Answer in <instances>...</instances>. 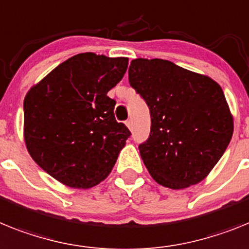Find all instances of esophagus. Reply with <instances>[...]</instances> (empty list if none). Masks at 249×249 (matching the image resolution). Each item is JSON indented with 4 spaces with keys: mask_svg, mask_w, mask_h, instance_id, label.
Wrapping results in <instances>:
<instances>
[{
    "mask_svg": "<svg viewBox=\"0 0 249 249\" xmlns=\"http://www.w3.org/2000/svg\"><path fill=\"white\" fill-rule=\"evenodd\" d=\"M125 124H126V126L129 127V129H131V126H133V122H131L130 119H129V120H126V122H125Z\"/></svg>",
    "mask_w": 249,
    "mask_h": 249,
    "instance_id": "obj_1",
    "label": "esophagus"
}]
</instances>
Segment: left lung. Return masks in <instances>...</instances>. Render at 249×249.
<instances>
[{"label":"left lung","mask_w":249,"mask_h":249,"mask_svg":"<svg viewBox=\"0 0 249 249\" xmlns=\"http://www.w3.org/2000/svg\"><path fill=\"white\" fill-rule=\"evenodd\" d=\"M129 83L150 110V134L139 145L150 176L170 189L203 180L232 139L233 118L222 88L161 59L133 60Z\"/></svg>","instance_id":"obj_1"}]
</instances>
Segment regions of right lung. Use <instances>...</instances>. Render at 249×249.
<instances>
[{
	"instance_id": "1",
	"label": "right lung",
	"mask_w": 249,
	"mask_h": 249,
	"mask_svg": "<svg viewBox=\"0 0 249 249\" xmlns=\"http://www.w3.org/2000/svg\"><path fill=\"white\" fill-rule=\"evenodd\" d=\"M127 57L72 56L31 88L23 101L25 142L47 174L71 188L107 178L130 130L114 115L107 96L123 79Z\"/></svg>"
}]
</instances>
